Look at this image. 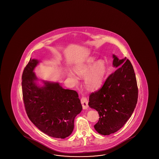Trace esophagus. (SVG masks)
Instances as JSON below:
<instances>
[{"label":"esophagus","instance_id":"34e87169","mask_svg":"<svg viewBox=\"0 0 159 159\" xmlns=\"http://www.w3.org/2000/svg\"><path fill=\"white\" fill-rule=\"evenodd\" d=\"M81 103L82 104L83 109H86L88 107V101L85 96H82L81 99Z\"/></svg>","mask_w":159,"mask_h":159}]
</instances>
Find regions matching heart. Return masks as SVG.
<instances>
[{"label": "heart", "mask_w": 159, "mask_h": 159, "mask_svg": "<svg viewBox=\"0 0 159 159\" xmlns=\"http://www.w3.org/2000/svg\"><path fill=\"white\" fill-rule=\"evenodd\" d=\"M74 72L80 78H84V84L89 90H95L102 86L107 73V67L104 60L96 61L94 57H89L84 63L76 65ZM68 77L73 83H78L79 78L74 73L69 71Z\"/></svg>", "instance_id": "1"}]
</instances>
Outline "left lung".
I'll return each mask as SVG.
<instances>
[{"instance_id":"1","label":"left lung","mask_w":159,"mask_h":159,"mask_svg":"<svg viewBox=\"0 0 159 159\" xmlns=\"http://www.w3.org/2000/svg\"><path fill=\"white\" fill-rule=\"evenodd\" d=\"M112 65L117 70L110 75L99 90L89 96V106L99 113L94 125L98 133L109 135L120 129L131 117L138 102L135 74L130 60L115 55Z\"/></svg>"}]
</instances>
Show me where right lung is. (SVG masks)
<instances>
[{"mask_svg":"<svg viewBox=\"0 0 159 159\" xmlns=\"http://www.w3.org/2000/svg\"><path fill=\"white\" fill-rule=\"evenodd\" d=\"M39 63L30 59L22 75L26 114L42 132L52 138L65 139L73 132L75 117L82 110L78 94L63 88L58 83L43 81L44 85L38 86L34 70Z\"/></svg>","mask_w":159,"mask_h":159,"instance_id":"obj_1","label":"right lung"}]
</instances>
